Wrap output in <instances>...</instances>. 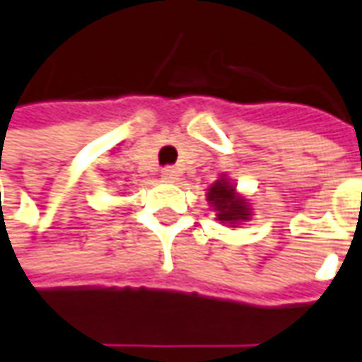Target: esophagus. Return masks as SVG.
<instances>
[{
	"instance_id": "34e87169",
	"label": "esophagus",
	"mask_w": 362,
	"mask_h": 362,
	"mask_svg": "<svg viewBox=\"0 0 362 362\" xmlns=\"http://www.w3.org/2000/svg\"><path fill=\"white\" fill-rule=\"evenodd\" d=\"M161 179H165V181H177L179 179V171H177L175 167H163L161 169Z\"/></svg>"
}]
</instances>
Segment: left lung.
Here are the masks:
<instances>
[{"label":"left lung","instance_id":"left-lung-1","mask_svg":"<svg viewBox=\"0 0 362 362\" xmlns=\"http://www.w3.org/2000/svg\"><path fill=\"white\" fill-rule=\"evenodd\" d=\"M206 203L209 209L216 214V221L230 228L248 223L254 214L250 199L236 189V183L226 173H223L206 189Z\"/></svg>","mask_w":362,"mask_h":362}]
</instances>
